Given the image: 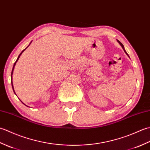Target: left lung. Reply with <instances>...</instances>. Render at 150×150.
<instances>
[{
	"label": "left lung",
	"mask_w": 150,
	"mask_h": 150,
	"mask_svg": "<svg viewBox=\"0 0 150 150\" xmlns=\"http://www.w3.org/2000/svg\"><path fill=\"white\" fill-rule=\"evenodd\" d=\"M118 42H119V44H120V46H122V48H123V50H124V52H125V53H126L127 54V55H128V53H127L126 52V51H125V50H124V46H123V44H122V43H121V42H120V41H119V40H118Z\"/></svg>",
	"instance_id": "1"
}]
</instances>
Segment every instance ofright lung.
I'll return each mask as SVG.
<instances>
[{
	"label": "right lung",
	"instance_id": "right-lung-1",
	"mask_svg": "<svg viewBox=\"0 0 150 150\" xmlns=\"http://www.w3.org/2000/svg\"><path fill=\"white\" fill-rule=\"evenodd\" d=\"M30 46V45H29ZM26 48H27V47H26ZM26 48H25L23 51H22V52L21 53V54H20V55H18V58H17V60H16V61H15V62L14 63V65H13V69H12V71H11V80H12V74H13V69H14V67H15V64H16V62H17V60H18V59H19V57H20V56L21 55V54L22 53H23V52H24V51L25 50H26ZM11 85H12V87H13V91H14V89H13V84H12V81H11ZM14 93H15V92L14 91Z\"/></svg>",
	"mask_w": 150,
	"mask_h": 150
}]
</instances>
